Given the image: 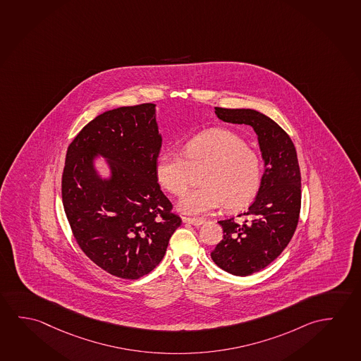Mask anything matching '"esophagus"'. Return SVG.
Returning a JSON list of instances; mask_svg holds the SVG:
<instances>
[{
  "instance_id": "34e87169",
  "label": "esophagus",
  "mask_w": 361,
  "mask_h": 361,
  "mask_svg": "<svg viewBox=\"0 0 361 361\" xmlns=\"http://www.w3.org/2000/svg\"><path fill=\"white\" fill-rule=\"evenodd\" d=\"M182 221L184 224H193V226H200V224H204V221L200 219V218L183 217Z\"/></svg>"
}]
</instances>
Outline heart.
I'll return each instance as SVG.
<instances>
[{"mask_svg": "<svg viewBox=\"0 0 361 361\" xmlns=\"http://www.w3.org/2000/svg\"><path fill=\"white\" fill-rule=\"evenodd\" d=\"M203 187L189 192L179 202L188 214H208L226 206L235 209L257 195L262 166L257 152L228 129H212L190 137L183 153L163 152L155 164V177L161 188L182 195L200 173Z\"/></svg>", "mask_w": 361, "mask_h": 361, "instance_id": "heart-1", "label": "heart"}]
</instances>
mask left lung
Returning a JSON list of instances; mask_svg holds the SVG:
<instances>
[{
	"instance_id": "8db88e82",
	"label": "left lung",
	"mask_w": 361,
	"mask_h": 361,
	"mask_svg": "<svg viewBox=\"0 0 361 361\" xmlns=\"http://www.w3.org/2000/svg\"><path fill=\"white\" fill-rule=\"evenodd\" d=\"M221 121L251 126L258 135L264 173L257 197L246 212L218 221L224 240L211 252L214 264L229 274L248 276L269 266L290 243L301 209V173L298 153L282 128L252 109L216 106Z\"/></svg>"
}]
</instances>
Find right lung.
<instances>
[{
  "mask_svg": "<svg viewBox=\"0 0 361 361\" xmlns=\"http://www.w3.org/2000/svg\"><path fill=\"white\" fill-rule=\"evenodd\" d=\"M161 147L155 105L145 103L97 115L66 152L61 195L70 228L81 251L110 275H148L182 224L155 177ZM97 154L110 161L108 181L92 166Z\"/></svg>",
  "mask_w": 361,
  "mask_h": 361,
  "instance_id": "add662e5",
  "label": "right lung"
}]
</instances>
